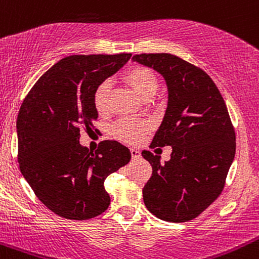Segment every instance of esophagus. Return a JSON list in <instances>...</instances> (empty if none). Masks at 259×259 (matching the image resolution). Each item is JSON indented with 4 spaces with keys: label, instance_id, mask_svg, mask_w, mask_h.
Instances as JSON below:
<instances>
[{
    "label": "esophagus",
    "instance_id": "obj_1",
    "mask_svg": "<svg viewBox=\"0 0 259 259\" xmlns=\"http://www.w3.org/2000/svg\"><path fill=\"white\" fill-rule=\"evenodd\" d=\"M130 152H132L133 160H136V158H139L141 156V153L138 149H132V150H130Z\"/></svg>",
    "mask_w": 259,
    "mask_h": 259
}]
</instances>
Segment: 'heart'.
Listing matches in <instances>:
<instances>
[{"instance_id":"obj_1","label":"heart","mask_w":259,"mask_h":259,"mask_svg":"<svg viewBox=\"0 0 259 259\" xmlns=\"http://www.w3.org/2000/svg\"><path fill=\"white\" fill-rule=\"evenodd\" d=\"M124 79L130 87L134 90L136 95L141 98H150L156 93L158 88V79L156 73L146 66H133L125 72ZM109 101V83L102 82L96 87L93 92V104L98 113H104L108 109ZM147 132V125L141 121L124 120L118 121L113 126V134L115 138L126 143H138Z\"/></svg>"}]
</instances>
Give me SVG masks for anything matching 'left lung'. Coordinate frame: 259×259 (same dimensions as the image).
Listing matches in <instances>:
<instances>
[{
  "label": "left lung",
  "mask_w": 259,
  "mask_h": 259,
  "mask_svg": "<svg viewBox=\"0 0 259 259\" xmlns=\"http://www.w3.org/2000/svg\"><path fill=\"white\" fill-rule=\"evenodd\" d=\"M133 60L166 79L168 104L151 149L172 146L171 160L143 151L152 176L144 203L156 218L171 223L193 220L217 200L235 157L236 135L227 107L210 76L172 54H140Z\"/></svg>",
  "instance_id": "1"
}]
</instances>
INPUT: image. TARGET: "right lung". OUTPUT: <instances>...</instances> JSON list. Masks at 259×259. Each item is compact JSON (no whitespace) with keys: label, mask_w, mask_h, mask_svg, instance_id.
Wrapping results in <instances>:
<instances>
[{"label":"right lung","mask_w":259,"mask_h":259,"mask_svg":"<svg viewBox=\"0 0 259 259\" xmlns=\"http://www.w3.org/2000/svg\"><path fill=\"white\" fill-rule=\"evenodd\" d=\"M132 54L72 55L41 76L17 118L18 162L39 200L59 217L88 220L110 204L104 181L132 158L129 149L104 140L95 152L79 144V130L98 118L96 87L123 67Z\"/></svg>","instance_id":"obj_1"}]
</instances>
